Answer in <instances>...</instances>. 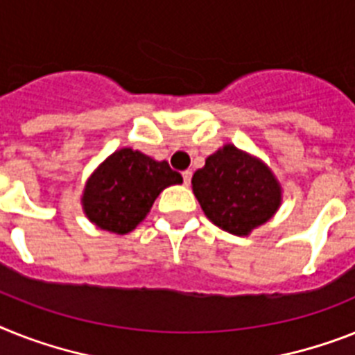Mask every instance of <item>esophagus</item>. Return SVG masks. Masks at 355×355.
I'll list each match as a JSON object with an SVG mask.
<instances>
[{
  "label": "esophagus",
  "mask_w": 355,
  "mask_h": 355,
  "mask_svg": "<svg viewBox=\"0 0 355 355\" xmlns=\"http://www.w3.org/2000/svg\"><path fill=\"white\" fill-rule=\"evenodd\" d=\"M190 180H192V172H190V171H184V172H183V181H184V184H190Z\"/></svg>",
  "instance_id": "1"
}]
</instances>
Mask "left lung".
Here are the masks:
<instances>
[{"label": "left lung", "mask_w": 355, "mask_h": 355, "mask_svg": "<svg viewBox=\"0 0 355 355\" xmlns=\"http://www.w3.org/2000/svg\"><path fill=\"white\" fill-rule=\"evenodd\" d=\"M192 190L205 216L221 230L248 236L277 212L281 184L261 159L225 145L192 175Z\"/></svg>", "instance_id": "8db88e82"}]
</instances>
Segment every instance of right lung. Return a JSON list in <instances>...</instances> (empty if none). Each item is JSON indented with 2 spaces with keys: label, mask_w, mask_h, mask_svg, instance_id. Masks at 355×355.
<instances>
[{
  "label": "right lung",
  "mask_w": 355,
  "mask_h": 355,
  "mask_svg": "<svg viewBox=\"0 0 355 355\" xmlns=\"http://www.w3.org/2000/svg\"><path fill=\"white\" fill-rule=\"evenodd\" d=\"M178 183H183V178L166 161L119 148L92 172L81 205L96 227L123 236L141 223L166 187Z\"/></svg>",
  "instance_id": "1"
}]
</instances>
